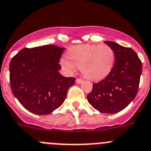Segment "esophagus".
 Segmentation results:
<instances>
[{
    "mask_svg": "<svg viewBox=\"0 0 151 151\" xmlns=\"http://www.w3.org/2000/svg\"><path fill=\"white\" fill-rule=\"evenodd\" d=\"M83 82V80H81V79L77 78V80H76V83H78V84H81Z\"/></svg>",
    "mask_w": 151,
    "mask_h": 151,
    "instance_id": "obj_1",
    "label": "esophagus"
}]
</instances>
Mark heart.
I'll list each match as a JSON object with an SVG mask.
<instances>
[{"label":"heart","mask_w":151,"mask_h":151,"mask_svg":"<svg viewBox=\"0 0 151 151\" xmlns=\"http://www.w3.org/2000/svg\"><path fill=\"white\" fill-rule=\"evenodd\" d=\"M67 57L61 59V64L69 71L81 68V73L92 81H99L108 76L115 61L114 51L107 44H83L73 46Z\"/></svg>","instance_id":"obj_1"}]
</instances>
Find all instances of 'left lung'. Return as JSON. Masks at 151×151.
Listing matches in <instances>:
<instances>
[{
  "label": "left lung",
  "instance_id": "obj_1",
  "mask_svg": "<svg viewBox=\"0 0 151 151\" xmlns=\"http://www.w3.org/2000/svg\"><path fill=\"white\" fill-rule=\"evenodd\" d=\"M104 43L114 51V65L104 80L93 83L87 100L99 112L115 114L126 108L136 96L142 64L132 49L112 41Z\"/></svg>",
  "mask_w": 151,
  "mask_h": 151
}]
</instances>
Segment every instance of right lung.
Returning a JSON list of instances; mask_svg holds the SVG:
<instances>
[{"label": "right lung", "mask_w": 151, "mask_h": 151, "mask_svg": "<svg viewBox=\"0 0 151 151\" xmlns=\"http://www.w3.org/2000/svg\"><path fill=\"white\" fill-rule=\"evenodd\" d=\"M65 48L45 45L24 48L9 63L12 92L22 105L38 115L52 113L63 104L74 77L59 72V59Z\"/></svg>", "instance_id": "1"}]
</instances>
